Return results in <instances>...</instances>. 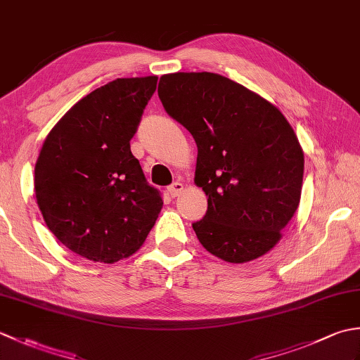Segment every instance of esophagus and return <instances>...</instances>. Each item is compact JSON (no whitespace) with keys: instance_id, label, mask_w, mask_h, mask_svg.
<instances>
[{"instance_id":"obj_1","label":"esophagus","mask_w":360,"mask_h":360,"mask_svg":"<svg viewBox=\"0 0 360 360\" xmlns=\"http://www.w3.org/2000/svg\"><path fill=\"white\" fill-rule=\"evenodd\" d=\"M182 190H184V184L178 181V182H173V184L168 187V193H170L173 198H176L182 193Z\"/></svg>"}]
</instances>
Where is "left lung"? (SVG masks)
<instances>
[{"label":"left lung","instance_id":"left-lung-1","mask_svg":"<svg viewBox=\"0 0 360 360\" xmlns=\"http://www.w3.org/2000/svg\"><path fill=\"white\" fill-rule=\"evenodd\" d=\"M158 94L198 147L195 184L209 205L193 223L198 240L227 263L267 254L302 196L304 156L292 127L274 103L219 74H165Z\"/></svg>","mask_w":360,"mask_h":360}]
</instances>
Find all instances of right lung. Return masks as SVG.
<instances>
[{
    "instance_id": "1",
    "label": "right lung",
    "mask_w": 360,
    "mask_h": 360,
    "mask_svg": "<svg viewBox=\"0 0 360 360\" xmlns=\"http://www.w3.org/2000/svg\"><path fill=\"white\" fill-rule=\"evenodd\" d=\"M158 77L116 79L75 103L46 136L35 196L49 231L86 259L112 264L141 249L162 198L129 141Z\"/></svg>"
}]
</instances>
